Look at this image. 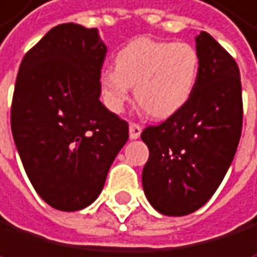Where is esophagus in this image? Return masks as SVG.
Segmentation results:
<instances>
[{
	"label": "esophagus",
	"instance_id": "1",
	"mask_svg": "<svg viewBox=\"0 0 257 257\" xmlns=\"http://www.w3.org/2000/svg\"><path fill=\"white\" fill-rule=\"evenodd\" d=\"M142 133V126L139 123H130V138L138 139Z\"/></svg>",
	"mask_w": 257,
	"mask_h": 257
}]
</instances>
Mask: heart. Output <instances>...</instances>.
<instances>
[{
    "label": "heart",
    "instance_id": "obj_1",
    "mask_svg": "<svg viewBox=\"0 0 257 257\" xmlns=\"http://www.w3.org/2000/svg\"><path fill=\"white\" fill-rule=\"evenodd\" d=\"M198 68V52L189 43L131 41L116 54L115 68L100 75L103 103L111 111H121L134 86L136 100L149 115L171 116L190 99Z\"/></svg>",
    "mask_w": 257,
    "mask_h": 257
}]
</instances>
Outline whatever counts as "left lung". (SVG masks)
<instances>
[{"instance_id": "obj_1", "label": "left lung", "mask_w": 257, "mask_h": 257, "mask_svg": "<svg viewBox=\"0 0 257 257\" xmlns=\"http://www.w3.org/2000/svg\"><path fill=\"white\" fill-rule=\"evenodd\" d=\"M200 59L195 89L163 123L147 126L142 171L146 197L158 213L185 216L217 190L237 152L243 126L240 70L213 36H197Z\"/></svg>"}]
</instances>
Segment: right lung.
I'll list each match as a JSON object with an SVG mask.
<instances>
[{"label":"right lung","mask_w":257,"mask_h":257,"mask_svg":"<svg viewBox=\"0 0 257 257\" xmlns=\"http://www.w3.org/2000/svg\"><path fill=\"white\" fill-rule=\"evenodd\" d=\"M107 48L96 28L60 24L25 54L11 105V130L38 195L60 211L99 197L127 121L103 105L100 70Z\"/></svg>","instance_id":"right-lung-1"}]
</instances>
